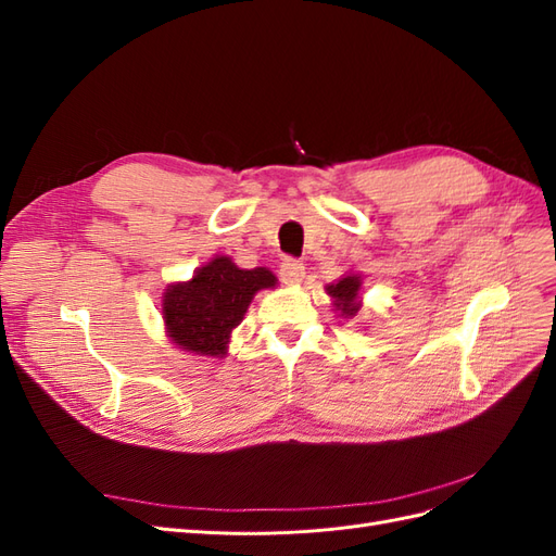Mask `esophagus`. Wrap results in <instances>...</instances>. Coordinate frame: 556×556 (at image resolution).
<instances>
[{"mask_svg": "<svg viewBox=\"0 0 556 556\" xmlns=\"http://www.w3.org/2000/svg\"><path fill=\"white\" fill-rule=\"evenodd\" d=\"M304 274H306L304 271V264H301L299 260L288 257V260L280 262V278H282L285 285L301 282V280H304Z\"/></svg>", "mask_w": 556, "mask_h": 556, "instance_id": "1", "label": "esophagus"}]
</instances>
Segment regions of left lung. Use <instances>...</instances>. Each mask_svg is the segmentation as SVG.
I'll use <instances>...</instances> for the list:
<instances>
[{"label": "left lung", "instance_id": "obj_1", "mask_svg": "<svg viewBox=\"0 0 556 556\" xmlns=\"http://www.w3.org/2000/svg\"><path fill=\"white\" fill-rule=\"evenodd\" d=\"M359 290H362V278L357 274L343 276L339 282L327 285V294L333 299L336 311H341V315L345 317L357 315V311L362 308Z\"/></svg>", "mask_w": 556, "mask_h": 556}]
</instances>
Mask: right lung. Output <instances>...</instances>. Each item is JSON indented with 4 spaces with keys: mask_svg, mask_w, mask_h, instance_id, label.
<instances>
[{
    "mask_svg": "<svg viewBox=\"0 0 556 556\" xmlns=\"http://www.w3.org/2000/svg\"><path fill=\"white\" fill-rule=\"evenodd\" d=\"M276 288V276L264 266L239 268L217 255L197 268L188 282H174L162 296L166 336L199 357H225L231 331L241 325L252 296Z\"/></svg>",
    "mask_w": 556,
    "mask_h": 556,
    "instance_id": "right-lung-1",
    "label": "right lung"
}]
</instances>
